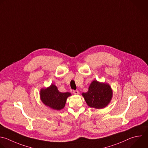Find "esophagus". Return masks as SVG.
I'll return each mask as SVG.
<instances>
[{"instance_id": "1", "label": "esophagus", "mask_w": 148, "mask_h": 148, "mask_svg": "<svg viewBox=\"0 0 148 148\" xmlns=\"http://www.w3.org/2000/svg\"><path fill=\"white\" fill-rule=\"evenodd\" d=\"M73 92L75 94V95H78L79 93V92L78 90H73Z\"/></svg>"}]
</instances>
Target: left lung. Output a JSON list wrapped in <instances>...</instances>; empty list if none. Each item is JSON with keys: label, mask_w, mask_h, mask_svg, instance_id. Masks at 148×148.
I'll return each mask as SVG.
<instances>
[{"label": "left lung", "mask_w": 148, "mask_h": 148, "mask_svg": "<svg viewBox=\"0 0 148 148\" xmlns=\"http://www.w3.org/2000/svg\"><path fill=\"white\" fill-rule=\"evenodd\" d=\"M112 94V89L108 84L95 80L90 84L88 91L83 93L82 96L89 107L102 109L110 103Z\"/></svg>", "instance_id": "1"}]
</instances>
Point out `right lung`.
Segmentation results:
<instances>
[{
    "label": "right lung",
    "mask_w": 148,
    "mask_h": 148,
    "mask_svg": "<svg viewBox=\"0 0 148 148\" xmlns=\"http://www.w3.org/2000/svg\"><path fill=\"white\" fill-rule=\"evenodd\" d=\"M70 95V92H59L53 84L46 89H41L40 93L42 102L47 106L58 110L64 108L67 98Z\"/></svg>",
    "instance_id": "obj_1"
}]
</instances>
